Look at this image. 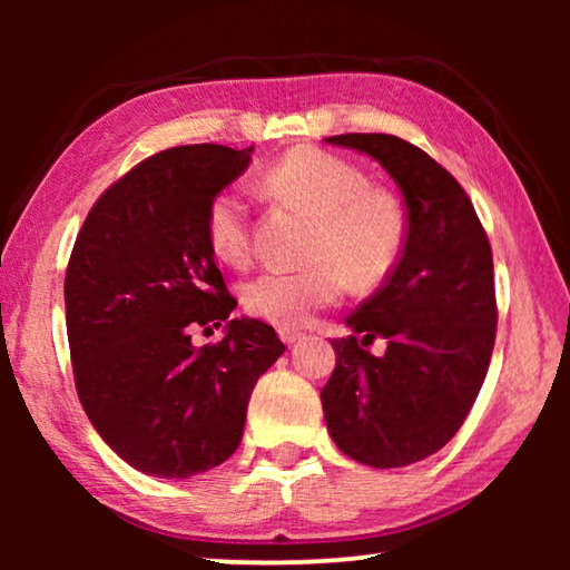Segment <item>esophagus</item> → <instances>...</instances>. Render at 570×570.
Instances as JSON below:
<instances>
[{
  "label": "esophagus",
  "instance_id": "1",
  "mask_svg": "<svg viewBox=\"0 0 570 570\" xmlns=\"http://www.w3.org/2000/svg\"><path fill=\"white\" fill-rule=\"evenodd\" d=\"M278 336H282L284 344H296L304 340V332L294 330V326H282V330H278Z\"/></svg>",
  "mask_w": 570,
  "mask_h": 570
}]
</instances>
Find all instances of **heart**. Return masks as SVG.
<instances>
[{
	"label": "heart",
	"mask_w": 570,
	"mask_h": 570,
	"mask_svg": "<svg viewBox=\"0 0 570 570\" xmlns=\"http://www.w3.org/2000/svg\"><path fill=\"white\" fill-rule=\"evenodd\" d=\"M264 186L316 216L304 272H268L244 286V306L276 326L308 322L316 308L340 302L346 276L354 286H374L392 272L404 244V216L392 193L370 188L354 163L320 148H302L266 170ZM206 238L216 258L244 266L254 248L248 200L224 188L206 210Z\"/></svg>",
	"instance_id": "heart-1"
}]
</instances>
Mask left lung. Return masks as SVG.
I'll return each instance as SVG.
<instances>
[{"label": "left lung", "mask_w": 570, "mask_h": 570, "mask_svg": "<svg viewBox=\"0 0 570 570\" xmlns=\"http://www.w3.org/2000/svg\"><path fill=\"white\" fill-rule=\"evenodd\" d=\"M397 183L407 238L387 282L346 316L322 390L326 430L344 455L404 468L455 438L485 382L495 344L493 250L468 193L412 142L384 132L332 135ZM389 342L374 357L365 346Z\"/></svg>", "instance_id": "left-lung-1"}]
</instances>
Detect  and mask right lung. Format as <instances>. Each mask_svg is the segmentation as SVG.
<instances>
[{"label": "right lung", "instance_id": "right-lung-1", "mask_svg": "<svg viewBox=\"0 0 570 570\" xmlns=\"http://www.w3.org/2000/svg\"><path fill=\"white\" fill-rule=\"evenodd\" d=\"M250 148L178 146L112 183L77 234L65 274L75 387L98 435L135 470L183 480L234 455L258 377L284 354L274 326L228 320L206 238L210 198ZM227 334L193 347L196 325Z\"/></svg>", "mask_w": 570, "mask_h": 570}]
</instances>
